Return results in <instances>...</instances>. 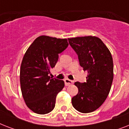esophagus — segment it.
Here are the masks:
<instances>
[{
  "mask_svg": "<svg viewBox=\"0 0 129 129\" xmlns=\"http://www.w3.org/2000/svg\"><path fill=\"white\" fill-rule=\"evenodd\" d=\"M64 82H65V85H66V86H70V85L71 84H72L74 82H73L72 80H69V79L66 78L64 80Z\"/></svg>",
  "mask_w": 129,
  "mask_h": 129,
  "instance_id": "34e87169",
  "label": "esophagus"
}]
</instances>
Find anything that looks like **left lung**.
<instances>
[{
    "label": "left lung",
    "instance_id": "obj_1",
    "mask_svg": "<svg viewBox=\"0 0 129 129\" xmlns=\"http://www.w3.org/2000/svg\"><path fill=\"white\" fill-rule=\"evenodd\" d=\"M69 43L78 56L86 82H75L78 93L72 98L76 110L92 112L100 107L110 92L113 80V60L107 47L98 37L92 36L69 38Z\"/></svg>",
    "mask_w": 129,
    "mask_h": 129
}]
</instances>
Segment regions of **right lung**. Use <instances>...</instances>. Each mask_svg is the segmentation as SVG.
<instances>
[{"mask_svg": "<svg viewBox=\"0 0 129 129\" xmlns=\"http://www.w3.org/2000/svg\"><path fill=\"white\" fill-rule=\"evenodd\" d=\"M66 39L42 35L35 39L24 55L20 83L25 103L33 112L47 114L53 110L55 99L64 87V82L49 76L59 53L68 46Z\"/></svg>", "mask_w": 129, "mask_h": 129, "instance_id": "right-lung-1", "label": "right lung"}]
</instances>
